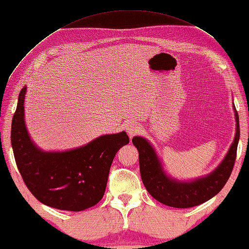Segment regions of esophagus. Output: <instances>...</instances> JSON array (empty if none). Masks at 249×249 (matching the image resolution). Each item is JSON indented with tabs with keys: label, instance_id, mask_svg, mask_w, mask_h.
<instances>
[{
	"label": "esophagus",
	"instance_id": "obj_1",
	"mask_svg": "<svg viewBox=\"0 0 249 249\" xmlns=\"http://www.w3.org/2000/svg\"><path fill=\"white\" fill-rule=\"evenodd\" d=\"M125 129H126V131H127L128 136L131 138V137H134V136H136V135L140 134L142 128H141V126H140L139 124L133 123V122H130V123L126 124Z\"/></svg>",
	"mask_w": 249,
	"mask_h": 249
}]
</instances>
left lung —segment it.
Here are the masks:
<instances>
[{
    "instance_id": "1",
    "label": "left lung",
    "mask_w": 249,
    "mask_h": 249,
    "mask_svg": "<svg viewBox=\"0 0 249 249\" xmlns=\"http://www.w3.org/2000/svg\"><path fill=\"white\" fill-rule=\"evenodd\" d=\"M234 110L236 134L228 154L212 173L193 182H178L169 178L162 170L161 163L152 145L142 137H134L133 143L139 152L142 182L153 198L172 208L187 209L204 203L223 189L233 170L240 139L239 114L235 107Z\"/></svg>"
}]
</instances>
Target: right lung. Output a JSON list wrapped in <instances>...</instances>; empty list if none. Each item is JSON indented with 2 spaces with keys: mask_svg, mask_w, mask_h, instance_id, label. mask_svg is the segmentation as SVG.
<instances>
[{
  "mask_svg": "<svg viewBox=\"0 0 249 249\" xmlns=\"http://www.w3.org/2000/svg\"><path fill=\"white\" fill-rule=\"evenodd\" d=\"M25 91L24 87L19 94L10 140L26 187L41 203L54 209L79 212L97 204L104 197L115 154L128 144L127 134L105 135L66 152L41 151L25 128Z\"/></svg>",
  "mask_w": 249,
  "mask_h": 249,
  "instance_id": "obj_1",
  "label": "right lung"
}]
</instances>
